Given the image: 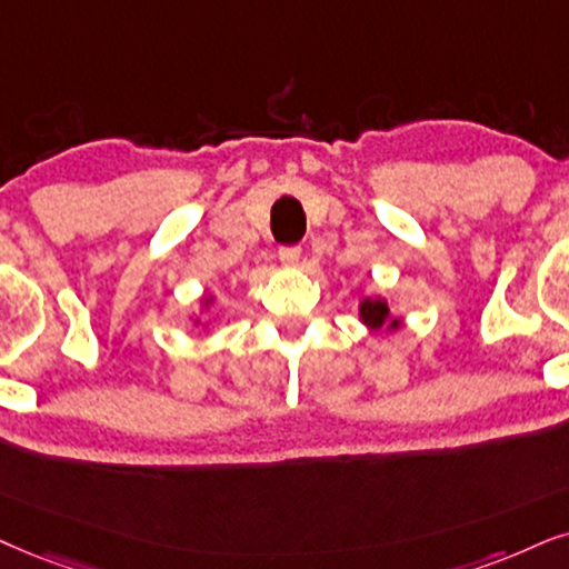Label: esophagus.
<instances>
[{
  "mask_svg": "<svg viewBox=\"0 0 569 569\" xmlns=\"http://www.w3.org/2000/svg\"><path fill=\"white\" fill-rule=\"evenodd\" d=\"M299 257H301V249L299 247L278 249V260L283 262V264H289V268H293V264H299Z\"/></svg>",
  "mask_w": 569,
  "mask_h": 569,
  "instance_id": "34e87169",
  "label": "esophagus"
}]
</instances>
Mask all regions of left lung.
Instances as JSON below:
<instances>
[{
    "label": "left lung",
    "instance_id": "obj_1",
    "mask_svg": "<svg viewBox=\"0 0 569 569\" xmlns=\"http://www.w3.org/2000/svg\"><path fill=\"white\" fill-rule=\"evenodd\" d=\"M359 315H362V320L372 328L386 326V320H391V315H388V305L383 299H376V301L368 299L362 307H359ZM397 322L399 320H391V326H397Z\"/></svg>",
    "mask_w": 569,
    "mask_h": 569
}]
</instances>
